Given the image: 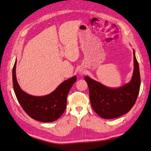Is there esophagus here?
Segmentation results:
<instances>
[{
    "label": "esophagus",
    "mask_w": 151,
    "mask_h": 151,
    "mask_svg": "<svg viewBox=\"0 0 151 151\" xmlns=\"http://www.w3.org/2000/svg\"><path fill=\"white\" fill-rule=\"evenodd\" d=\"M80 74L83 75V74H84V72H80Z\"/></svg>",
    "instance_id": "1"
}]
</instances>
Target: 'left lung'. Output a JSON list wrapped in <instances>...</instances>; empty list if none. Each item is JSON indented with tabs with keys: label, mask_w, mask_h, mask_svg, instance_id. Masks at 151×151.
Returning a JSON list of instances; mask_svg holds the SVG:
<instances>
[{
	"label": "left lung",
	"mask_w": 151,
	"mask_h": 151,
	"mask_svg": "<svg viewBox=\"0 0 151 151\" xmlns=\"http://www.w3.org/2000/svg\"><path fill=\"white\" fill-rule=\"evenodd\" d=\"M133 54L132 79L129 83L120 87L110 88L88 76L84 77L89 87L93 110L103 119H111L124 115L131 110L136 101L141 86V77L134 50Z\"/></svg>",
	"instance_id": "obj_1"
}]
</instances>
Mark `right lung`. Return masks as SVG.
I'll return each mask as SVG.
<instances>
[{
	"instance_id": "obj_1",
	"label": "right lung",
	"mask_w": 151,
	"mask_h": 151,
	"mask_svg": "<svg viewBox=\"0 0 151 151\" xmlns=\"http://www.w3.org/2000/svg\"><path fill=\"white\" fill-rule=\"evenodd\" d=\"M15 60L12 70V81L15 94L20 106L28 115L35 120L42 122H54L64 112L67 106V97L71 87L77 80L76 76L62 82L48 95L34 96L23 91L18 84Z\"/></svg>"
}]
</instances>
